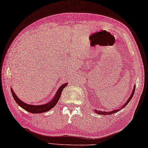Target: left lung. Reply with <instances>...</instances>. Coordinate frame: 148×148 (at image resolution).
<instances>
[{"label": "left lung", "mask_w": 148, "mask_h": 148, "mask_svg": "<svg viewBox=\"0 0 148 148\" xmlns=\"http://www.w3.org/2000/svg\"><path fill=\"white\" fill-rule=\"evenodd\" d=\"M135 88H136V86L134 85V88H133V90H132V92L131 93V95L130 96V97L129 98V99H128V100L126 101V102L125 103V104H123V105L119 109H116V110H111V111H99V110H94V112H95L96 113H98V114L99 115H111V114H113V113H117L119 111H120L121 110H122V109L124 108L127 105L128 103H129V101H130V100H131L133 95H134V91H135Z\"/></svg>", "instance_id": "8db88e82"}]
</instances>
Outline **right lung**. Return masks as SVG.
<instances>
[{
  "mask_svg": "<svg viewBox=\"0 0 148 148\" xmlns=\"http://www.w3.org/2000/svg\"><path fill=\"white\" fill-rule=\"evenodd\" d=\"M67 85V83H64L62 84V85L60 86V88L58 89L56 93L52 100L49 101V102L45 104H41V105H32V104L26 103L24 102V101H21L20 99L16 96V94L14 92L12 88L11 92L12 94L13 98L16 101V103H18L21 108H22L23 110L27 111L28 112H30L31 113H41L47 112V111L50 110L52 108H54V106L56 105L58 100H59V99L60 98V96H61L63 89H64Z\"/></svg>",
  "mask_w": 148,
  "mask_h": 148,
  "instance_id": "right-lung-1",
  "label": "right lung"
}]
</instances>
